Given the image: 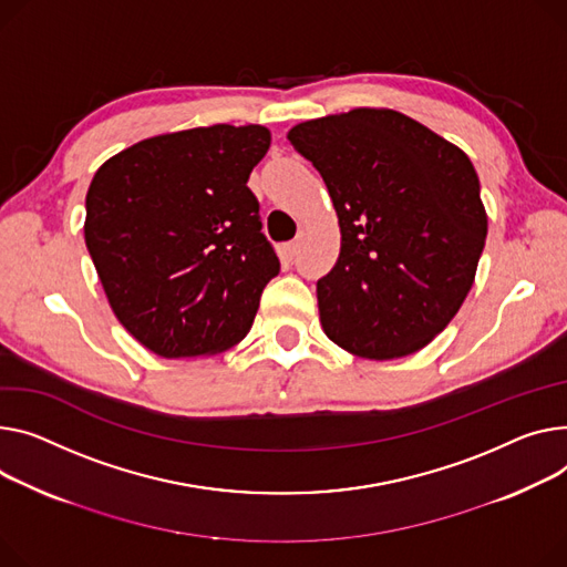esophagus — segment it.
I'll list each match as a JSON object with an SVG mask.
<instances>
[{"instance_id": "esophagus-1", "label": "esophagus", "mask_w": 567, "mask_h": 567, "mask_svg": "<svg viewBox=\"0 0 567 567\" xmlns=\"http://www.w3.org/2000/svg\"><path fill=\"white\" fill-rule=\"evenodd\" d=\"M298 248H300L298 241H289V244L280 246V259H282L285 264H293V259H296V255H298Z\"/></svg>"}]
</instances>
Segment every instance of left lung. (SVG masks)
Here are the masks:
<instances>
[{
  "mask_svg": "<svg viewBox=\"0 0 567 567\" xmlns=\"http://www.w3.org/2000/svg\"><path fill=\"white\" fill-rule=\"evenodd\" d=\"M287 138L321 173L342 233L317 282L323 332L367 360L417 353L461 310L485 246L470 157L394 109L334 113Z\"/></svg>",
  "mask_w": 567,
  "mask_h": 567,
  "instance_id": "1",
  "label": "left lung"
}]
</instances>
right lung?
Wrapping results in <instances>:
<instances>
[{"label":"right lung","mask_w":567,"mask_h":567,"mask_svg":"<svg viewBox=\"0 0 567 567\" xmlns=\"http://www.w3.org/2000/svg\"><path fill=\"white\" fill-rule=\"evenodd\" d=\"M261 125H212L134 143L86 194L84 239L109 306L162 358L228 351L280 271L246 186L267 155Z\"/></svg>","instance_id":"obj_1"}]
</instances>
